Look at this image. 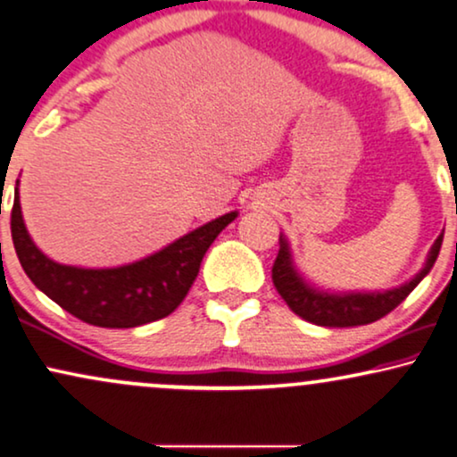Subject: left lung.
I'll return each mask as SVG.
<instances>
[{
    "mask_svg": "<svg viewBox=\"0 0 457 457\" xmlns=\"http://www.w3.org/2000/svg\"><path fill=\"white\" fill-rule=\"evenodd\" d=\"M443 233L432 243L428 258H426L424 269L413 277L411 281L403 283L401 287L386 289V292H348V294H331L323 289L312 287L311 283L302 279L295 270L292 252L286 237H279V253H277L275 264H272V283L277 292L295 315L321 328H354V325H367L378 321L388 315L393 308L401 304L413 292V287L428 275L435 266L438 252H441Z\"/></svg>",
    "mask_w": 457,
    "mask_h": 457,
    "instance_id": "left-lung-1",
    "label": "left lung"
}]
</instances>
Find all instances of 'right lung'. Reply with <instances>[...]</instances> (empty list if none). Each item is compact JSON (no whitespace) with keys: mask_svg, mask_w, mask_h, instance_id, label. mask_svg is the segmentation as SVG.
I'll return each instance as SVG.
<instances>
[{"mask_svg":"<svg viewBox=\"0 0 457 457\" xmlns=\"http://www.w3.org/2000/svg\"><path fill=\"white\" fill-rule=\"evenodd\" d=\"M235 218L237 212L216 218L138 262L115 269H79L54 262L35 245L22 220L16 180L10 228L16 256L35 287L84 323L126 329L176 311L197 279L207 247Z\"/></svg>","mask_w":457,"mask_h":457,"instance_id":"1","label":"right lung"}]
</instances>
